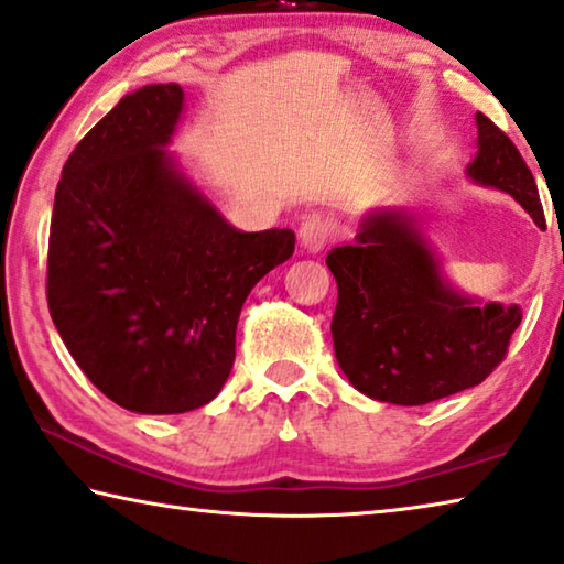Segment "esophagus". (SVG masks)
<instances>
[{
  "instance_id": "esophagus-1",
  "label": "esophagus",
  "mask_w": 564,
  "mask_h": 564,
  "mask_svg": "<svg viewBox=\"0 0 564 564\" xmlns=\"http://www.w3.org/2000/svg\"><path fill=\"white\" fill-rule=\"evenodd\" d=\"M299 238H301V246L311 253H318V250L326 248L334 238V225L326 220L322 215H308L304 223H301V230H299Z\"/></svg>"
}]
</instances>
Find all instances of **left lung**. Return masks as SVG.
<instances>
[{"label": "left lung", "instance_id": "obj_1", "mask_svg": "<svg viewBox=\"0 0 564 564\" xmlns=\"http://www.w3.org/2000/svg\"><path fill=\"white\" fill-rule=\"evenodd\" d=\"M476 182L509 192L544 228L527 162L489 116L476 113ZM326 265L339 299L332 318L336 362L359 392L425 405L481 384L503 357L522 308L474 304L441 281L435 258L405 217H367L357 242L332 248Z\"/></svg>", "mask_w": 564, "mask_h": 564}]
</instances>
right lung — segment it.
I'll use <instances>...</instances> for the list:
<instances>
[{
    "instance_id": "1",
    "label": "right lung",
    "mask_w": 564,
    "mask_h": 564,
    "mask_svg": "<svg viewBox=\"0 0 564 564\" xmlns=\"http://www.w3.org/2000/svg\"><path fill=\"white\" fill-rule=\"evenodd\" d=\"M182 88L119 100L67 156L47 242V308L75 365L116 405H207L235 362L248 293L293 256L291 230L242 232L162 149Z\"/></svg>"
}]
</instances>
